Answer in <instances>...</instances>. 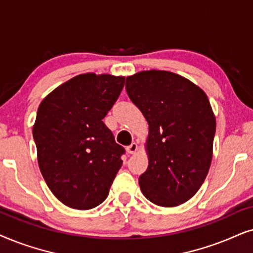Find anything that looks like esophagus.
<instances>
[{"label":"esophagus","mask_w":253,"mask_h":253,"mask_svg":"<svg viewBox=\"0 0 253 253\" xmlns=\"http://www.w3.org/2000/svg\"><path fill=\"white\" fill-rule=\"evenodd\" d=\"M139 149V146H137V143L136 142H132L129 144L128 147L126 148V150H127V153L128 154H134V153H136V150Z\"/></svg>","instance_id":"obj_1"}]
</instances>
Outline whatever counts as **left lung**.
<instances>
[{
  "mask_svg": "<svg viewBox=\"0 0 253 253\" xmlns=\"http://www.w3.org/2000/svg\"><path fill=\"white\" fill-rule=\"evenodd\" d=\"M126 91L149 125V166L139 177L148 200L162 207L186 203L210 170L216 123L206 93L171 72L126 79Z\"/></svg>",
  "mask_w": 253,
  "mask_h": 253,
  "instance_id": "obj_1",
  "label": "left lung"
}]
</instances>
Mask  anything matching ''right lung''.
Returning a JSON list of instances; mask_svg holds the SVG:
<instances>
[{
    "mask_svg": "<svg viewBox=\"0 0 253 253\" xmlns=\"http://www.w3.org/2000/svg\"><path fill=\"white\" fill-rule=\"evenodd\" d=\"M125 77L79 75L40 103L33 139L47 186L66 206L91 210L109 195L125 148L103 119L117 102Z\"/></svg>",
    "mask_w": 253,
    "mask_h": 253,
    "instance_id": "obj_1",
    "label": "right lung"
}]
</instances>
